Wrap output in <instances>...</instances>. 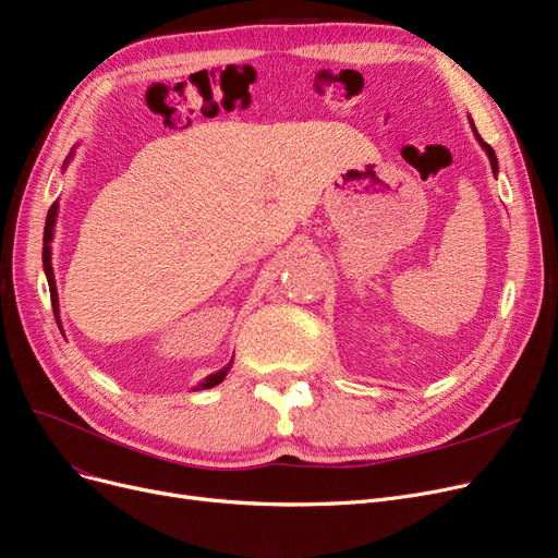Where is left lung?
Instances as JSON below:
<instances>
[{"mask_svg": "<svg viewBox=\"0 0 558 558\" xmlns=\"http://www.w3.org/2000/svg\"><path fill=\"white\" fill-rule=\"evenodd\" d=\"M470 118V116H468ZM470 125H472V132H474V138L478 141V145H481V148L483 150H486V155H488V159H490V168H493V175L497 178L499 175V163H497V155H495V150L490 148V145L486 143V141H483L481 136H478V132H476V128H474V120L470 118Z\"/></svg>", "mask_w": 558, "mask_h": 558, "instance_id": "left-lung-1", "label": "left lung"}]
</instances>
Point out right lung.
Returning a JSON list of instances; mask_svg holds the SVG:
<instances>
[{
  "label": "right lung",
  "mask_w": 558,
  "mask_h": 558,
  "mask_svg": "<svg viewBox=\"0 0 558 558\" xmlns=\"http://www.w3.org/2000/svg\"><path fill=\"white\" fill-rule=\"evenodd\" d=\"M75 157V148H72V153L65 157L63 161V171L68 168L70 159ZM57 219H59V201L50 207V211H47V219H45V232H43V269H45V276H47V284H50V296H52V307H54V317H57V324L59 328L61 326V317H59V292H57V280H54V269H52V239H54V226H57ZM63 332V330H61ZM232 360L234 355L230 357V362L226 367H221L219 372L209 374L205 380H201L198 385H193V390H209V387L223 383V378L228 376V372L232 369Z\"/></svg>",
  "instance_id": "obj_1"
}]
</instances>
